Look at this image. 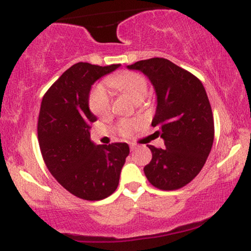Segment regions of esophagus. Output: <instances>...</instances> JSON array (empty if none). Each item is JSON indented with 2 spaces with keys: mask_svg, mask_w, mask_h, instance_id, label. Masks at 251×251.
Listing matches in <instances>:
<instances>
[{
  "mask_svg": "<svg viewBox=\"0 0 251 251\" xmlns=\"http://www.w3.org/2000/svg\"><path fill=\"white\" fill-rule=\"evenodd\" d=\"M129 149H131V151H133L134 149H137V145H135V144H133V143H129Z\"/></svg>",
  "mask_w": 251,
  "mask_h": 251,
  "instance_id": "obj_1",
  "label": "esophagus"
}]
</instances>
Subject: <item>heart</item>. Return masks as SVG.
<instances>
[{"label":"heart","mask_w":251,"mask_h":251,"mask_svg":"<svg viewBox=\"0 0 251 251\" xmlns=\"http://www.w3.org/2000/svg\"><path fill=\"white\" fill-rule=\"evenodd\" d=\"M106 85L111 88L116 89L120 93L125 94L129 99L135 102L143 101L148 96V81L145 76L135 72H122L116 75L109 76L106 80ZM89 106L93 113L97 116L105 117L111 111V98L108 92L105 88L99 86L93 91L91 99H89ZM137 126V123L131 120H123L118 124V131L120 134L128 135Z\"/></svg>","instance_id":"heart-1"}]
</instances>
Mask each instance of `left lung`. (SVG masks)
<instances>
[{
  "mask_svg": "<svg viewBox=\"0 0 251 251\" xmlns=\"http://www.w3.org/2000/svg\"><path fill=\"white\" fill-rule=\"evenodd\" d=\"M149 77L157 94L152 126H159L165 149L148 145L152 159L146 178L160 190L185 186L201 172L214 143V116L198 77L168 59L152 57L127 66Z\"/></svg>",
  "mask_w": 251,
  "mask_h": 251,
  "instance_id": "1",
  "label": "left lung"
}]
</instances>
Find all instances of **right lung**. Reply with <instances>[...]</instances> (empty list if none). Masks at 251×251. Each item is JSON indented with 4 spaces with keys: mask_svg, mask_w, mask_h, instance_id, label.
I'll use <instances>...</instances> for the list:
<instances>
[{
    "mask_svg": "<svg viewBox=\"0 0 251 251\" xmlns=\"http://www.w3.org/2000/svg\"><path fill=\"white\" fill-rule=\"evenodd\" d=\"M119 66L75 63L41 102L37 138L43 160L63 188L81 200L100 201L113 194L129 153L126 143L96 145L89 133L97 120L88 106L92 85Z\"/></svg>",
    "mask_w": 251,
    "mask_h": 251,
    "instance_id": "1",
    "label": "right lung"
}]
</instances>
